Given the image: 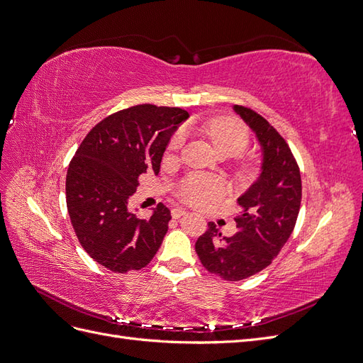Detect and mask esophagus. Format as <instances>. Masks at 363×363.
Segmentation results:
<instances>
[{
	"instance_id": "1",
	"label": "esophagus",
	"mask_w": 363,
	"mask_h": 363,
	"mask_svg": "<svg viewBox=\"0 0 363 363\" xmlns=\"http://www.w3.org/2000/svg\"><path fill=\"white\" fill-rule=\"evenodd\" d=\"M186 213H188V211H184V208H182V207H175V208H172V212H171L172 218H175V219L184 216Z\"/></svg>"
}]
</instances>
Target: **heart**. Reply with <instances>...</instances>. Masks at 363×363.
<instances>
[{
    "label": "heart",
    "instance_id": "obj_1",
    "mask_svg": "<svg viewBox=\"0 0 363 363\" xmlns=\"http://www.w3.org/2000/svg\"><path fill=\"white\" fill-rule=\"evenodd\" d=\"M204 133L212 139L219 155L235 156L248 144V133L245 127L232 118H213L203 125ZM183 144V135L177 133L169 144L172 151L179 150ZM177 194L182 200L189 204H204L223 194V184L216 179L201 174H191L177 186Z\"/></svg>",
    "mask_w": 363,
    "mask_h": 363
}]
</instances>
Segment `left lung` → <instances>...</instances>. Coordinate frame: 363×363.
Segmentation results:
<instances>
[{
  "label": "left lung",
  "instance_id": "obj_1",
  "mask_svg": "<svg viewBox=\"0 0 363 363\" xmlns=\"http://www.w3.org/2000/svg\"><path fill=\"white\" fill-rule=\"evenodd\" d=\"M233 111L256 135L262 151L257 180L239 196L238 233L223 238L215 223L195 242L203 267L228 281L265 269L286 244L301 204V175L292 151L279 131L251 108Z\"/></svg>",
  "mask_w": 363,
  "mask_h": 363
}]
</instances>
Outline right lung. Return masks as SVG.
Here are the masks:
<instances>
[{
    "instance_id": "obj_1",
    "label": "right lung",
    "mask_w": 363,
    "mask_h": 363,
    "mask_svg": "<svg viewBox=\"0 0 363 363\" xmlns=\"http://www.w3.org/2000/svg\"><path fill=\"white\" fill-rule=\"evenodd\" d=\"M189 113L139 104L98 123L83 139L67 175V206L79 242L95 262L124 274L147 267L168 232L162 203L148 219L128 211L139 175L159 174L171 136Z\"/></svg>"
}]
</instances>
